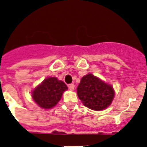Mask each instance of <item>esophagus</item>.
Returning <instances> with one entry per match:
<instances>
[{"mask_svg":"<svg viewBox=\"0 0 147 147\" xmlns=\"http://www.w3.org/2000/svg\"><path fill=\"white\" fill-rule=\"evenodd\" d=\"M68 87H69V89L71 90V91H73L74 88H75V86H74L73 83H71V84H69Z\"/></svg>","mask_w":147,"mask_h":147,"instance_id":"1","label":"esophagus"}]
</instances>
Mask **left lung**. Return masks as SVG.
Masks as SVG:
<instances>
[{"instance_id":"8db88e82","label":"left lung","mask_w":147,"mask_h":147,"mask_svg":"<svg viewBox=\"0 0 147 147\" xmlns=\"http://www.w3.org/2000/svg\"><path fill=\"white\" fill-rule=\"evenodd\" d=\"M77 93L83 105L94 111L108 108L114 97L113 88L92 74L82 78Z\"/></svg>"}]
</instances>
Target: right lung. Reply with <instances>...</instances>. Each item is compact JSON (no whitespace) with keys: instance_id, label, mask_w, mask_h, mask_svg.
Here are the masks:
<instances>
[{"instance_id":"right-lung-1","label":"right lung","mask_w":147,"mask_h":147,"mask_svg":"<svg viewBox=\"0 0 147 147\" xmlns=\"http://www.w3.org/2000/svg\"><path fill=\"white\" fill-rule=\"evenodd\" d=\"M65 83L56 78H48L38 86L32 92V97L35 102L42 108H51L55 106L67 89Z\"/></svg>"}]
</instances>
